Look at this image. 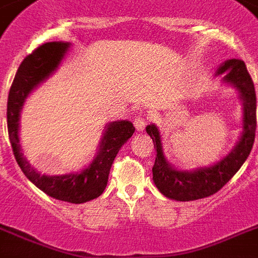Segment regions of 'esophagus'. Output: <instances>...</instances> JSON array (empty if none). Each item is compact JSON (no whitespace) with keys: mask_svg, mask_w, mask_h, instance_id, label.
Instances as JSON below:
<instances>
[{"mask_svg":"<svg viewBox=\"0 0 258 258\" xmlns=\"http://www.w3.org/2000/svg\"><path fill=\"white\" fill-rule=\"evenodd\" d=\"M134 126H136L137 132L144 131L145 126H146V117H145L144 114H140V116H137V118L134 120Z\"/></svg>","mask_w":258,"mask_h":258,"instance_id":"esophagus-1","label":"esophagus"}]
</instances>
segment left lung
<instances>
[{
  "mask_svg": "<svg viewBox=\"0 0 258 258\" xmlns=\"http://www.w3.org/2000/svg\"><path fill=\"white\" fill-rule=\"evenodd\" d=\"M215 76H221V82L237 91L242 105V131L239 141L220 161L192 170L176 169L166 159L158 126L155 124L146 126V132L152 137L157 150L153 166V182L159 192L172 201H198L218 192L239 171L253 148L257 101L254 86L246 71L245 63L240 59H228L219 66Z\"/></svg>",
  "mask_w": 258,
  "mask_h": 258,
  "instance_id": "8db88e82",
  "label": "left lung"
}]
</instances>
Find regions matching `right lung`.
<instances>
[{"mask_svg":"<svg viewBox=\"0 0 258 258\" xmlns=\"http://www.w3.org/2000/svg\"><path fill=\"white\" fill-rule=\"evenodd\" d=\"M70 47L71 44L68 42H50L38 47L33 54L23 59L8 97V131L14 157L27 179L48 197L61 202L80 204L96 199L104 192L117 153L133 136L136 129L127 120L108 122L104 127L95 158L78 172L46 175L30 165L23 155L19 140L21 112L30 93L56 71Z\"/></svg>","mask_w":258,"mask_h":258,"instance_id":"1","label":"right lung"}]
</instances>
